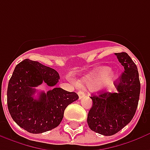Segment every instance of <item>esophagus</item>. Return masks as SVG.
Masks as SVG:
<instances>
[{
	"label": "esophagus",
	"instance_id": "1",
	"mask_svg": "<svg viewBox=\"0 0 150 150\" xmlns=\"http://www.w3.org/2000/svg\"><path fill=\"white\" fill-rule=\"evenodd\" d=\"M78 95H79V100H81L82 98H83L85 96H86V94H85L84 92L82 91H78Z\"/></svg>",
	"mask_w": 150,
	"mask_h": 150
}]
</instances>
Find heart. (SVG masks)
Wrapping results in <instances>:
<instances>
[{
	"instance_id": "b5f03b06",
	"label": "heart",
	"mask_w": 150,
	"mask_h": 150,
	"mask_svg": "<svg viewBox=\"0 0 150 150\" xmlns=\"http://www.w3.org/2000/svg\"><path fill=\"white\" fill-rule=\"evenodd\" d=\"M112 69L108 67H101L96 69L79 80V84L88 88H97L98 86H110L114 81Z\"/></svg>"
}]
</instances>
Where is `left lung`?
I'll return each mask as SVG.
<instances>
[{"mask_svg": "<svg viewBox=\"0 0 150 150\" xmlns=\"http://www.w3.org/2000/svg\"><path fill=\"white\" fill-rule=\"evenodd\" d=\"M125 71L114 82L116 92L92 96L93 104L88 115L89 128L101 135L112 136L129 124L138 105L141 83L137 67L125 52L115 53Z\"/></svg>", "mask_w": 150, "mask_h": 150, "instance_id": "left-lung-1", "label": "left lung"}]
</instances>
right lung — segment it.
Segmentation results:
<instances>
[{"label":"right lung","instance_id":"1","mask_svg":"<svg viewBox=\"0 0 150 150\" xmlns=\"http://www.w3.org/2000/svg\"><path fill=\"white\" fill-rule=\"evenodd\" d=\"M59 79L54 69L37 61L25 59L16 66L8 82L7 104L11 117L21 128L31 133H42L61 123L66 108L79 96L54 87ZM42 82L52 89L40 93L36 99L35 88Z\"/></svg>","mask_w":150,"mask_h":150}]
</instances>
